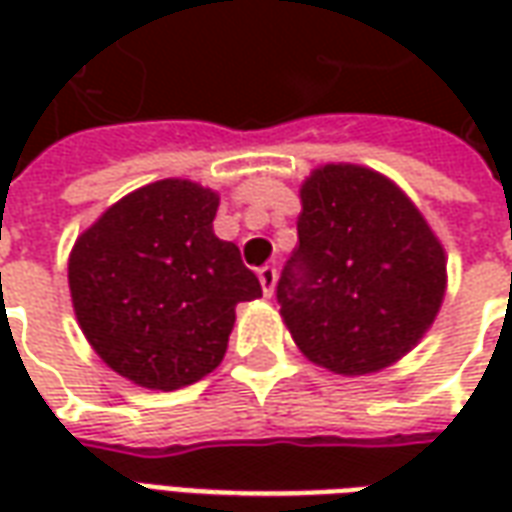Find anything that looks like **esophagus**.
Returning <instances> with one entry per match:
<instances>
[{"instance_id": "1", "label": "esophagus", "mask_w": 512, "mask_h": 512, "mask_svg": "<svg viewBox=\"0 0 512 512\" xmlns=\"http://www.w3.org/2000/svg\"><path fill=\"white\" fill-rule=\"evenodd\" d=\"M257 277H260L263 293H266V296H271V293H274V288H277V268L263 266L260 271H257Z\"/></svg>"}]
</instances>
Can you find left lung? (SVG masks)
Masks as SVG:
<instances>
[{"mask_svg":"<svg viewBox=\"0 0 512 512\" xmlns=\"http://www.w3.org/2000/svg\"><path fill=\"white\" fill-rule=\"evenodd\" d=\"M296 227L277 301L304 356L365 376L408 354L447 282L444 249L414 202L373 169L326 164L301 186Z\"/></svg>","mask_w":512,"mask_h":512,"instance_id":"8db88e82","label":"left lung"}]
</instances>
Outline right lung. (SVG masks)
<instances>
[{"mask_svg":"<svg viewBox=\"0 0 512 512\" xmlns=\"http://www.w3.org/2000/svg\"><path fill=\"white\" fill-rule=\"evenodd\" d=\"M219 197L156 180L79 235L68 263L76 318L115 373L172 392L219 367L235 304L263 296L233 241L213 235Z\"/></svg>","mask_w":512,"mask_h":512,"instance_id":"add662e5","label":"right lung"}]
</instances>
